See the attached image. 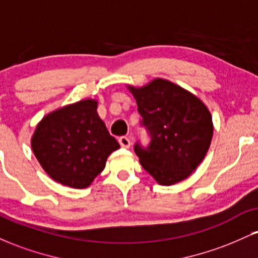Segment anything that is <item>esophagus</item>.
I'll list each match as a JSON object with an SVG mask.
<instances>
[{
  "label": "esophagus",
  "mask_w": 258,
  "mask_h": 258,
  "mask_svg": "<svg viewBox=\"0 0 258 258\" xmlns=\"http://www.w3.org/2000/svg\"><path fill=\"white\" fill-rule=\"evenodd\" d=\"M119 143L122 148H130V146H131V141H130V138L125 137V136L119 138Z\"/></svg>",
  "instance_id": "esophagus-1"
}]
</instances>
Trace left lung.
I'll use <instances>...</instances> for the list:
<instances>
[{"label": "left lung", "instance_id": "8db88e82", "mask_svg": "<svg viewBox=\"0 0 258 258\" xmlns=\"http://www.w3.org/2000/svg\"><path fill=\"white\" fill-rule=\"evenodd\" d=\"M127 88L150 136L147 148L135 144L142 166L161 185L188 178L211 144L214 123L209 109L193 93L164 79Z\"/></svg>", "mask_w": 258, "mask_h": 258}]
</instances>
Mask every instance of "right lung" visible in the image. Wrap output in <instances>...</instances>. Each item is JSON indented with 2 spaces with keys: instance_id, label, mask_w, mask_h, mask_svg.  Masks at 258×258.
<instances>
[{
  "instance_id": "add662e5",
  "label": "right lung",
  "mask_w": 258,
  "mask_h": 258,
  "mask_svg": "<svg viewBox=\"0 0 258 258\" xmlns=\"http://www.w3.org/2000/svg\"><path fill=\"white\" fill-rule=\"evenodd\" d=\"M98 102L84 99L49 112L38 122L31 148L51 178L70 188H87L120 144L97 112Z\"/></svg>"
}]
</instances>
